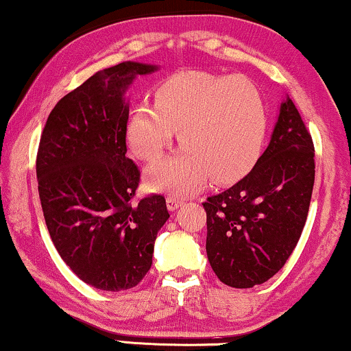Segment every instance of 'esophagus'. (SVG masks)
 <instances>
[{"label":"esophagus","mask_w":351,"mask_h":351,"mask_svg":"<svg viewBox=\"0 0 351 351\" xmlns=\"http://www.w3.org/2000/svg\"><path fill=\"white\" fill-rule=\"evenodd\" d=\"M182 204H184V199L179 198V196H176V195L167 196L166 206H167V209H169V210H176V209L179 208V206H182Z\"/></svg>","instance_id":"1"}]
</instances>
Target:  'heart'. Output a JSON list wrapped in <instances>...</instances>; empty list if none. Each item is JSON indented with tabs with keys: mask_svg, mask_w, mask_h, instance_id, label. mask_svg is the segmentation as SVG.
<instances>
[{
	"mask_svg": "<svg viewBox=\"0 0 351 351\" xmlns=\"http://www.w3.org/2000/svg\"><path fill=\"white\" fill-rule=\"evenodd\" d=\"M179 132L184 152L148 167L152 190L189 193L208 179L237 180L261 150L265 113L258 89L241 76L193 73L160 86L155 105L137 104L128 121V141L143 161H156Z\"/></svg>",
	"mask_w": 351,
	"mask_h": 351,
	"instance_id": "b5f03b06",
	"label": "heart"
}]
</instances>
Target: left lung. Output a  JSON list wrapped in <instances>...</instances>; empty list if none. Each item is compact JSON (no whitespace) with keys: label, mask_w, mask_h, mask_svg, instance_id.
<instances>
[{"label":"left lung","mask_w":351,"mask_h":351,"mask_svg":"<svg viewBox=\"0 0 351 351\" xmlns=\"http://www.w3.org/2000/svg\"><path fill=\"white\" fill-rule=\"evenodd\" d=\"M315 148L286 95L270 143L238 184L208 198L206 252L223 285L247 289L285 267L308 215Z\"/></svg>","instance_id":"obj_1"}]
</instances>
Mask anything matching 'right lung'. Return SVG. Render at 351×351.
<instances>
[{"label": "right lung", "mask_w": 351, "mask_h": 351, "mask_svg": "<svg viewBox=\"0 0 351 351\" xmlns=\"http://www.w3.org/2000/svg\"><path fill=\"white\" fill-rule=\"evenodd\" d=\"M158 69L128 60L99 70L57 102L41 134L36 177L47 230L62 261L95 289L137 286L169 219L165 196L134 203L141 172L126 156V93Z\"/></svg>", "instance_id": "right-lung-1"}]
</instances>
